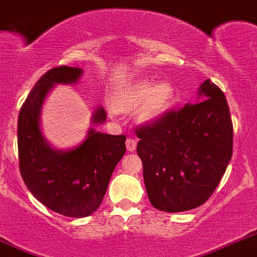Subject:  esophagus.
<instances>
[{"label":"esophagus","instance_id":"1","mask_svg":"<svg viewBox=\"0 0 257 257\" xmlns=\"http://www.w3.org/2000/svg\"><path fill=\"white\" fill-rule=\"evenodd\" d=\"M136 146H137V142L135 139H128L126 140V150L129 152H133V151H136Z\"/></svg>","mask_w":257,"mask_h":257}]
</instances>
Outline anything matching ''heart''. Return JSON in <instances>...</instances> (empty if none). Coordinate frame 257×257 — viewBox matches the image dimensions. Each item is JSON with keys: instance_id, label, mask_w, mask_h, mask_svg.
Segmentation results:
<instances>
[{"instance_id": "heart-1", "label": "heart", "mask_w": 257, "mask_h": 257, "mask_svg": "<svg viewBox=\"0 0 257 257\" xmlns=\"http://www.w3.org/2000/svg\"><path fill=\"white\" fill-rule=\"evenodd\" d=\"M174 90L167 82L155 83L151 79L129 82L115 94L114 105L121 111H132L137 106L136 118L140 124L151 125L159 121L170 107Z\"/></svg>"}]
</instances>
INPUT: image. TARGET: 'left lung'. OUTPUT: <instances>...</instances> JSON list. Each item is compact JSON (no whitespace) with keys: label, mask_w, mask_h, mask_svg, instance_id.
Segmentation results:
<instances>
[{"label":"left lung","mask_w":257,"mask_h":257,"mask_svg":"<svg viewBox=\"0 0 257 257\" xmlns=\"http://www.w3.org/2000/svg\"><path fill=\"white\" fill-rule=\"evenodd\" d=\"M137 155L151 205L178 213L201 206L225 174L233 152V125L224 93L209 79L197 103L168 111L136 129Z\"/></svg>","instance_id":"8db88e82"}]
</instances>
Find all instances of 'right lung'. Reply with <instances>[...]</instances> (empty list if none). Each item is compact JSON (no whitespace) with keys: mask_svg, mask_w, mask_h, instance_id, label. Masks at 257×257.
<instances>
[{"mask_svg":"<svg viewBox=\"0 0 257 257\" xmlns=\"http://www.w3.org/2000/svg\"><path fill=\"white\" fill-rule=\"evenodd\" d=\"M83 70L55 67L37 81L19 114L20 172L33 197L51 210L74 218L93 214L102 202L110 176L122 159L126 136L95 131L106 121L101 105L94 109L91 125L83 142L59 150L44 136L42 111L48 94L56 85H75Z\"/></svg>","mask_w":257,"mask_h":257,"instance_id":"obj_1","label":"right lung"}]
</instances>
